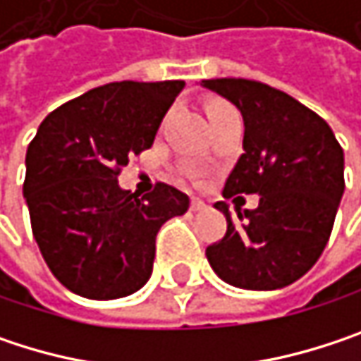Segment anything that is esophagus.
<instances>
[{"instance_id": "esophagus-1", "label": "esophagus", "mask_w": 361, "mask_h": 361, "mask_svg": "<svg viewBox=\"0 0 361 361\" xmlns=\"http://www.w3.org/2000/svg\"><path fill=\"white\" fill-rule=\"evenodd\" d=\"M190 209H192V211H202V209H207V202H204L202 198H196V196H194V198L190 200Z\"/></svg>"}]
</instances>
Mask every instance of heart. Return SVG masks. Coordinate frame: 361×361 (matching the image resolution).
I'll return each mask as SVG.
<instances>
[{"label": "heart", "instance_id": "b5f03b06", "mask_svg": "<svg viewBox=\"0 0 361 361\" xmlns=\"http://www.w3.org/2000/svg\"><path fill=\"white\" fill-rule=\"evenodd\" d=\"M228 112H234V109H232L230 104H226V102H213V104H209V109H207V114H209V121H211V123H213L215 118L228 114Z\"/></svg>", "mask_w": 361, "mask_h": 361}]
</instances>
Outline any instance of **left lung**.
Returning a JSON list of instances; mask_svg holds the SVG:
<instances>
[{
  "label": "left lung",
  "instance_id": "obj_1",
  "mask_svg": "<svg viewBox=\"0 0 361 361\" xmlns=\"http://www.w3.org/2000/svg\"><path fill=\"white\" fill-rule=\"evenodd\" d=\"M200 85L228 98L245 118V154L224 198L259 194L257 209H238L236 219L224 200L215 202L228 230L207 247V259L232 286H288L312 269L330 238L345 190L343 148L320 114L276 87L234 77Z\"/></svg>",
  "mask_w": 361,
  "mask_h": 361
}]
</instances>
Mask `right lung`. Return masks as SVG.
I'll return each mask as SVG.
<instances>
[{
    "mask_svg": "<svg viewBox=\"0 0 361 361\" xmlns=\"http://www.w3.org/2000/svg\"><path fill=\"white\" fill-rule=\"evenodd\" d=\"M183 81H114L51 110L27 148L23 192L51 274L75 295L106 301L140 290L161 226L190 198L159 181L121 190L118 176L154 142Z\"/></svg>",
    "mask_w": 361,
    "mask_h": 361,
    "instance_id": "obj_1",
    "label": "right lung"
}]
</instances>
